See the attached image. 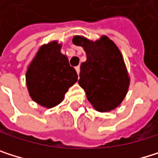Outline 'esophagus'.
I'll return each mask as SVG.
<instances>
[{
  "instance_id": "1",
  "label": "esophagus",
  "mask_w": 158,
  "mask_h": 158,
  "mask_svg": "<svg viewBox=\"0 0 158 158\" xmlns=\"http://www.w3.org/2000/svg\"><path fill=\"white\" fill-rule=\"evenodd\" d=\"M75 69H76V73H77V74L79 75V73H80V67H79V66L75 67Z\"/></svg>"
}]
</instances>
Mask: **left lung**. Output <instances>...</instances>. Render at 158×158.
Wrapping results in <instances>:
<instances>
[{
  "mask_svg": "<svg viewBox=\"0 0 158 158\" xmlns=\"http://www.w3.org/2000/svg\"><path fill=\"white\" fill-rule=\"evenodd\" d=\"M73 42L86 53L78 83L89 102L101 112L116 108L124 99L130 82L120 50L106 35L95 42L74 36Z\"/></svg>",
  "mask_w": 158,
  "mask_h": 158,
  "instance_id": "left-lung-1",
  "label": "left lung"
}]
</instances>
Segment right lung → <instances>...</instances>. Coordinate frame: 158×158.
<instances>
[{"mask_svg": "<svg viewBox=\"0 0 158 158\" xmlns=\"http://www.w3.org/2000/svg\"><path fill=\"white\" fill-rule=\"evenodd\" d=\"M61 45L52 41L37 52L26 73V84L31 98L51 108L63 101L65 93L78 79L76 70L60 52Z\"/></svg>", "mask_w": 158, "mask_h": 158, "instance_id": "right-lung-1", "label": "right lung"}]
</instances>
